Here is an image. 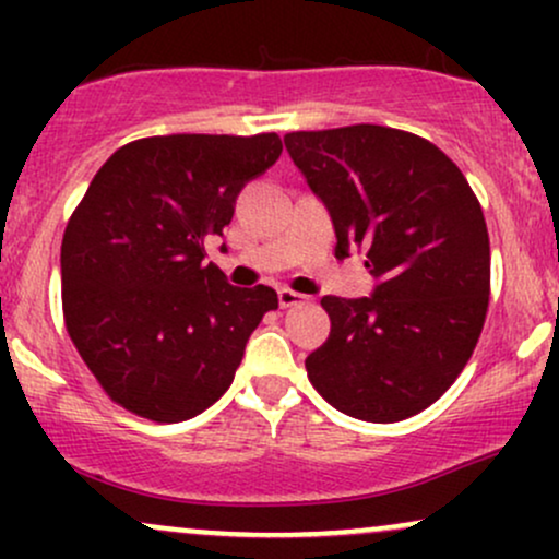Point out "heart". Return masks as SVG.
<instances>
[{"mask_svg":"<svg viewBox=\"0 0 559 559\" xmlns=\"http://www.w3.org/2000/svg\"><path fill=\"white\" fill-rule=\"evenodd\" d=\"M299 215H301V221H305V223H316L320 217V207L316 202H312V199H307V202H301Z\"/></svg>","mask_w":559,"mask_h":559,"instance_id":"obj_1","label":"heart"}]
</instances>
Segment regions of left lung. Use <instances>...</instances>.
Masks as SVG:
<instances>
[{"label":"left lung","instance_id":"1","mask_svg":"<svg viewBox=\"0 0 559 559\" xmlns=\"http://www.w3.org/2000/svg\"><path fill=\"white\" fill-rule=\"evenodd\" d=\"M284 152L262 136L139 139L102 165L62 236V312L112 402L181 423L226 394L249 336L278 307L271 286L210 260L236 197ZM221 252H228L226 243Z\"/></svg>","mask_w":559,"mask_h":559}]
</instances>
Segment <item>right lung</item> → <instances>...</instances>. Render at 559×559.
<instances>
[{
    "label": "right lung",
    "mask_w": 559,
    "mask_h": 559,
    "mask_svg": "<svg viewBox=\"0 0 559 559\" xmlns=\"http://www.w3.org/2000/svg\"><path fill=\"white\" fill-rule=\"evenodd\" d=\"M286 152L323 199L336 247H357L365 297H323L331 333L305 360L338 413L413 418L463 373L489 307V234L444 152L383 126L288 133Z\"/></svg>",
    "instance_id": "1"
}]
</instances>
